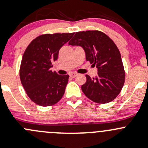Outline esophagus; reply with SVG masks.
<instances>
[{
    "label": "esophagus",
    "mask_w": 148,
    "mask_h": 148,
    "mask_svg": "<svg viewBox=\"0 0 148 148\" xmlns=\"http://www.w3.org/2000/svg\"><path fill=\"white\" fill-rule=\"evenodd\" d=\"M69 76L71 77V78H74V77H77V73H71V74H69Z\"/></svg>",
    "instance_id": "1"
}]
</instances>
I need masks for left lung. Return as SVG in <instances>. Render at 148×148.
I'll return each mask as SVG.
<instances>
[{
    "mask_svg": "<svg viewBox=\"0 0 148 148\" xmlns=\"http://www.w3.org/2000/svg\"><path fill=\"white\" fill-rule=\"evenodd\" d=\"M69 45L82 47L86 60L98 69L95 78L86 75V83L82 86L84 94L98 103L114 100L123 86L125 71L119 49L113 40L101 31L88 30L76 32Z\"/></svg>",
    "mask_w": 148,
    "mask_h": 148,
    "instance_id": "8db88e82",
    "label": "left lung"
}]
</instances>
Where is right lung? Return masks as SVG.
I'll return each instance as SVG.
<instances>
[{
    "mask_svg": "<svg viewBox=\"0 0 148 148\" xmlns=\"http://www.w3.org/2000/svg\"><path fill=\"white\" fill-rule=\"evenodd\" d=\"M74 33L45 34L34 39L26 48L22 59L20 78L26 94L34 103L49 106L62 99L69 75L52 71V62L59 51Z\"/></svg>",
    "mask_w": 148,
    "mask_h": 148,
    "instance_id": "1",
    "label": "right lung"
}]
</instances>
